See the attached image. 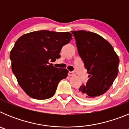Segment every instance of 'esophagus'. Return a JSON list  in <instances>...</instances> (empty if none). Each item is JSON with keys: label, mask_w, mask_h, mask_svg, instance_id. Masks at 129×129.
<instances>
[{"label": "esophagus", "mask_w": 129, "mask_h": 129, "mask_svg": "<svg viewBox=\"0 0 129 129\" xmlns=\"http://www.w3.org/2000/svg\"><path fill=\"white\" fill-rule=\"evenodd\" d=\"M74 75L75 74L74 72H68V76H70V77H71V76H74Z\"/></svg>", "instance_id": "34e87169"}]
</instances>
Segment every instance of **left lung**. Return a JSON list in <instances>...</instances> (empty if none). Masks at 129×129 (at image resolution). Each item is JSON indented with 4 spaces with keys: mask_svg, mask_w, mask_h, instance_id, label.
Wrapping results in <instances>:
<instances>
[{
    "mask_svg": "<svg viewBox=\"0 0 129 129\" xmlns=\"http://www.w3.org/2000/svg\"><path fill=\"white\" fill-rule=\"evenodd\" d=\"M78 53L89 74L85 86L77 94L86 100H94L105 94L118 74L119 59L111 44L101 35L85 30L72 31Z\"/></svg>",
    "mask_w": 129,
    "mask_h": 129,
    "instance_id": "left-lung-1",
    "label": "left lung"
}]
</instances>
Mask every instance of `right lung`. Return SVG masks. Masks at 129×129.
Returning a JSON list of instances; mask_svg holds the SVG:
<instances>
[{
    "label": "right lung",
    "mask_w": 129,
    "mask_h": 129,
    "mask_svg": "<svg viewBox=\"0 0 129 129\" xmlns=\"http://www.w3.org/2000/svg\"><path fill=\"white\" fill-rule=\"evenodd\" d=\"M70 32L41 30L24 34L10 52L11 69L26 94L36 100H46L55 94L58 83L68 71L49 63L60 57L62 46L72 39Z\"/></svg>",
    "instance_id": "obj_1"
}]
</instances>
